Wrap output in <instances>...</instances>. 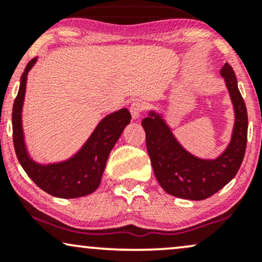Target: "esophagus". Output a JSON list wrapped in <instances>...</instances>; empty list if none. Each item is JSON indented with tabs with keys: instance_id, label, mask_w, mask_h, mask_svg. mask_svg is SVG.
Listing matches in <instances>:
<instances>
[{
	"instance_id": "34e87169",
	"label": "esophagus",
	"mask_w": 262,
	"mask_h": 262,
	"mask_svg": "<svg viewBox=\"0 0 262 262\" xmlns=\"http://www.w3.org/2000/svg\"><path fill=\"white\" fill-rule=\"evenodd\" d=\"M144 110H145V106H144L143 102H140V101H134L133 103L130 104V108H129L133 119L139 118V117L141 116V113L144 112Z\"/></svg>"
}]
</instances>
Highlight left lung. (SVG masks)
<instances>
[{
	"mask_svg": "<svg viewBox=\"0 0 262 262\" xmlns=\"http://www.w3.org/2000/svg\"><path fill=\"white\" fill-rule=\"evenodd\" d=\"M235 112L233 135L227 149L213 160L189 154L173 137L161 114L150 111L141 125L146 135V149L159 183L171 196L202 201L230 182L239 171L248 140V112L237 89L233 68L225 62L221 70Z\"/></svg>",
	"mask_w": 262,
	"mask_h": 262,
	"instance_id": "1",
	"label": "left lung"
}]
</instances>
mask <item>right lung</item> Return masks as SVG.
<instances>
[{
	"label": "right lung",
	"mask_w": 262,
	"mask_h": 262,
	"mask_svg": "<svg viewBox=\"0 0 262 262\" xmlns=\"http://www.w3.org/2000/svg\"><path fill=\"white\" fill-rule=\"evenodd\" d=\"M37 61L32 59L20 77L18 95L12 111L13 145L23 170L33 182L47 193L59 198H77L92 193L98 188L111 150L119 139L132 116L127 108L108 114L98 123L83 146L69 160L40 165L33 161L27 151L22 128V108L25 101L27 76Z\"/></svg>",
	"instance_id": "add662e5"
}]
</instances>
